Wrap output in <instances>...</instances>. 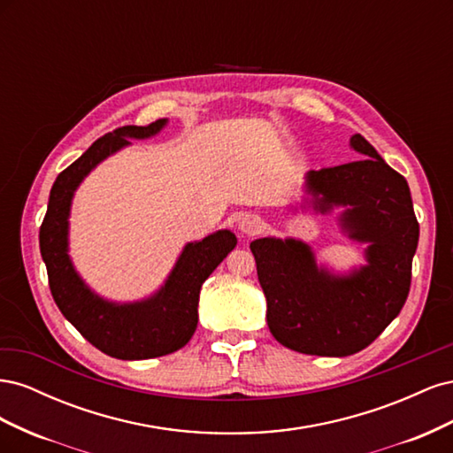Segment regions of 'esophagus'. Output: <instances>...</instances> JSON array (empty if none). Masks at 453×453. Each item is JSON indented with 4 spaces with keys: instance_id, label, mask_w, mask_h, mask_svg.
Wrapping results in <instances>:
<instances>
[{
    "instance_id": "esophagus-1",
    "label": "esophagus",
    "mask_w": 453,
    "mask_h": 453,
    "mask_svg": "<svg viewBox=\"0 0 453 453\" xmlns=\"http://www.w3.org/2000/svg\"><path fill=\"white\" fill-rule=\"evenodd\" d=\"M263 228V219H260L258 215H243L240 219V230L243 232V234H257V232Z\"/></svg>"
}]
</instances>
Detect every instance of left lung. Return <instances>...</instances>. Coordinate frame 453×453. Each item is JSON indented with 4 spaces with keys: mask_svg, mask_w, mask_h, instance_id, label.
I'll list each match as a JSON object with an SVG mask.
<instances>
[{
    "mask_svg": "<svg viewBox=\"0 0 453 453\" xmlns=\"http://www.w3.org/2000/svg\"><path fill=\"white\" fill-rule=\"evenodd\" d=\"M351 147L365 158L308 172L306 188L315 210L348 205L340 223L349 238L370 243L366 266L336 278L318 268L303 242L260 238L250 245L270 333L300 353L346 357L365 349L401 313L412 281L419 223L408 183L361 134Z\"/></svg>",
    "mask_w": 453,
    "mask_h": 453,
    "instance_id": "left-lung-1",
    "label": "left lung"
}]
</instances>
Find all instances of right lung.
Here are the masks:
<instances>
[{
	"mask_svg": "<svg viewBox=\"0 0 453 453\" xmlns=\"http://www.w3.org/2000/svg\"><path fill=\"white\" fill-rule=\"evenodd\" d=\"M164 125L166 119L147 127H122L96 140L72 166L58 173L39 228V250L54 303L94 348L115 359H150L183 348L196 331L202 283L236 248V236L230 230L187 243L162 289L134 304L107 303L77 276L67 255V217L75 188L96 164L128 145V138H149Z\"/></svg>",
	"mask_w": 453,
	"mask_h": 453,
	"instance_id": "1",
	"label": "right lung"
}]
</instances>
